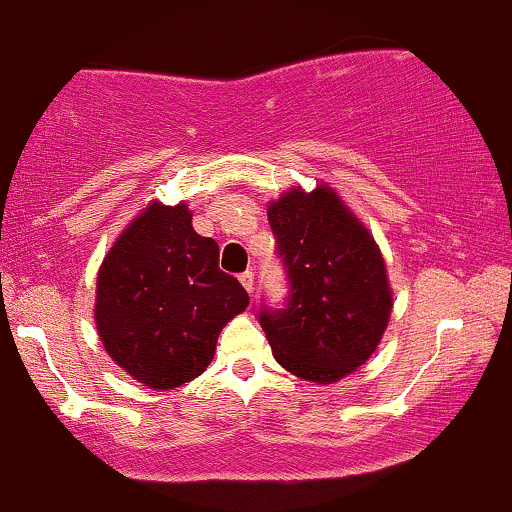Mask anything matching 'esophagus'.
Here are the masks:
<instances>
[{
  "instance_id": "1",
  "label": "esophagus",
  "mask_w": 512,
  "mask_h": 512,
  "mask_svg": "<svg viewBox=\"0 0 512 512\" xmlns=\"http://www.w3.org/2000/svg\"><path fill=\"white\" fill-rule=\"evenodd\" d=\"M239 282H242L246 292H254V273H251V270H244V273L239 275Z\"/></svg>"
}]
</instances>
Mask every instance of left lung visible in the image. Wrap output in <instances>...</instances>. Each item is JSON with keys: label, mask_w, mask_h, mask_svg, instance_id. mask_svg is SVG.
<instances>
[{"label": "left lung", "mask_w": 512, "mask_h": 512, "mask_svg": "<svg viewBox=\"0 0 512 512\" xmlns=\"http://www.w3.org/2000/svg\"><path fill=\"white\" fill-rule=\"evenodd\" d=\"M287 273L282 309L261 304L258 323L290 374L335 383L374 354L393 294L369 230L326 184L292 189L268 206Z\"/></svg>", "instance_id": "obj_1"}]
</instances>
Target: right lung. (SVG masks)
<instances>
[{
    "label": "right lung",
    "instance_id": "right-lung-1",
    "mask_svg": "<svg viewBox=\"0 0 512 512\" xmlns=\"http://www.w3.org/2000/svg\"><path fill=\"white\" fill-rule=\"evenodd\" d=\"M218 242L191 227V210L153 201L102 261L95 326L126 374L167 390L206 371L220 330L249 306L218 268Z\"/></svg>",
    "mask_w": 512,
    "mask_h": 512
}]
</instances>
